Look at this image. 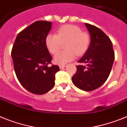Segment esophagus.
<instances>
[{
    "label": "esophagus",
    "mask_w": 127,
    "mask_h": 127,
    "mask_svg": "<svg viewBox=\"0 0 127 127\" xmlns=\"http://www.w3.org/2000/svg\"><path fill=\"white\" fill-rule=\"evenodd\" d=\"M65 66V65H60L59 67L60 68V69H63V68H64Z\"/></svg>",
    "instance_id": "1"
}]
</instances>
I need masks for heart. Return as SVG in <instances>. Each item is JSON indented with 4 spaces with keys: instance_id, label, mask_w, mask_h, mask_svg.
<instances>
[{
    "instance_id": "1",
    "label": "heart",
    "mask_w": 127,
    "mask_h": 127,
    "mask_svg": "<svg viewBox=\"0 0 127 127\" xmlns=\"http://www.w3.org/2000/svg\"><path fill=\"white\" fill-rule=\"evenodd\" d=\"M91 42L90 34L73 25L62 26L57 30L56 34H48L45 39L46 47L53 55L59 51L62 44L65 43V48L67 50L59 52L54 57V62L58 64L72 61L76 55H83L89 48Z\"/></svg>"
}]
</instances>
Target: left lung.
<instances>
[{"label": "left lung", "mask_w": 127, "mask_h": 127, "mask_svg": "<svg viewBox=\"0 0 127 127\" xmlns=\"http://www.w3.org/2000/svg\"><path fill=\"white\" fill-rule=\"evenodd\" d=\"M91 34V42L84 56L78 62L87 65H76V72L72 77L78 88L91 91L103 84L107 80L114 61L112 42L107 34L97 27L85 23Z\"/></svg>", "instance_id": "left-lung-1"}]
</instances>
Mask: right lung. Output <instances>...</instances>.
Returning <instances> with one entry per match:
<instances>
[{
    "instance_id": "right-lung-1",
    "label": "right lung",
    "mask_w": 127,
    "mask_h": 127,
    "mask_svg": "<svg viewBox=\"0 0 127 127\" xmlns=\"http://www.w3.org/2000/svg\"><path fill=\"white\" fill-rule=\"evenodd\" d=\"M51 28V22H34L20 31L11 50L15 74L19 82L30 93L44 95L55 86L58 65L52 64V57L45 39Z\"/></svg>"
}]
</instances>
